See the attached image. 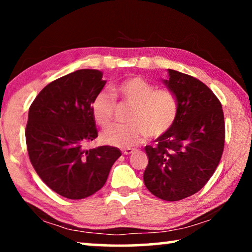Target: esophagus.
I'll use <instances>...</instances> for the list:
<instances>
[{
  "mask_svg": "<svg viewBox=\"0 0 252 252\" xmlns=\"http://www.w3.org/2000/svg\"><path fill=\"white\" fill-rule=\"evenodd\" d=\"M135 152V149H131V148H127V149H123L122 150V153L125 156H127V155H132V153Z\"/></svg>",
  "mask_w": 252,
  "mask_h": 252,
  "instance_id": "esophagus-1",
  "label": "esophagus"
}]
</instances>
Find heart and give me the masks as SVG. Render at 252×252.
Returning a JSON list of instances; mask_svg holds the SVG:
<instances>
[{
  "instance_id": "heart-1",
  "label": "heart",
  "mask_w": 252,
  "mask_h": 252,
  "mask_svg": "<svg viewBox=\"0 0 252 252\" xmlns=\"http://www.w3.org/2000/svg\"><path fill=\"white\" fill-rule=\"evenodd\" d=\"M117 94L132 105L127 117L129 125H113L102 131L101 142L118 148H132L147 136L158 139L167 134L177 121L179 102L177 95L167 88L156 89L142 76L135 75L123 80L116 88ZM116 99L101 91L91 103L92 116L96 125L106 126L112 121Z\"/></svg>"
}]
</instances>
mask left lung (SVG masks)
Instances as JSON below:
<instances>
[{
  "label": "left lung",
  "instance_id": "obj_1",
  "mask_svg": "<svg viewBox=\"0 0 252 252\" xmlns=\"http://www.w3.org/2000/svg\"><path fill=\"white\" fill-rule=\"evenodd\" d=\"M163 80L179 102L177 121L157 146L144 148L147 189L165 201H179L202 189L218 167L224 147V118L218 97L201 81L168 69Z\"/></svg>",
  "mask_w": 252,
  "mask_h": 252
}]
</instances>
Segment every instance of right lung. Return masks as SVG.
<instances>
[{
	"instance_id": "obj_1",
	"label": "right lung",
	"mask_w": 252,
	"mask_h": 252,
	"mask_svg": "<svg viewBox=\"0 0 252 252\" xmlns=\"http://www.w3.org/2000/svg\"><path fill=\"white\" fill-rule=\"evenodd\" d=\"M99 70L72 72L46 85L30 106L25 139L30 161L46 186L62 197L79 200L99 191L118 148L85 150L97 136L91 103L106 81Z\"/></svg>"
}]
</instances>
